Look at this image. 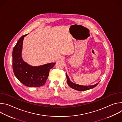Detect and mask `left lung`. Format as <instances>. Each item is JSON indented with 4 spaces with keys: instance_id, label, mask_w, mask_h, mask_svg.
<instances>
[{
    "instance_id": "left-lung-1",
    "label": "left lung",
    "mask_w": 122,
    "mask_h": 122,
    "mask_svg": "<svg viewBox=\"0 0 122 122\" xmlns=\"http://www.w3.org/2000/svg\"><path fill=\"white\" fill-rule=\"evenodd\" d=\"M66 77L67 79V83L68 85L71 87V88L78 91H85V90H87L92 88H93L98 84V83L97 84L93 85H89V86H83V85H81L79 84H77L75 83H74L72 82L70 80H69L67 75L66 74Z\"/></svg>"
}]
</instances>
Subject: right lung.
<instances>
[{
    "label": "right lung",
    "mask_w": 122,
    "mask_h": 122,
    "mask_svg": "<svg viewBox=\"0 0 122 122\" xmlns=\"http://www.w3.org/2000/svg\"><path fill=\"white\" fill-rule=\"evenodd\" d=\"M22 36L14 46L12 51V68L18 80L26 86L40 87L46 82L50 70L56 63H49L38 66H33L25 62L22 58V49L24 37Z\"/></svg>",
    "instance_id": "add662e5"
}]
</instances>
